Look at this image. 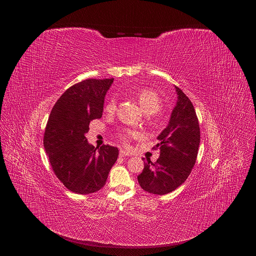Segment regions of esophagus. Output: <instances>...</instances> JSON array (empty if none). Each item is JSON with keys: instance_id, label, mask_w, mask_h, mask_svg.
I'll list each match as a JSON object with an SVG mask.
<instances>
[{"instance_id": "esophagus-1", "label": "esophagus", "mask_w": 256, "mask_h": 256, "mask_svg": "<svg viewBox=\"0 0 256 256\" xmlns=\"http://www.w3.org/2000/svg\"><path fill=\"white\" fill-rule=\"evenodd\" d=\"M130 154L128 153V152H126L124 150L120 151V157H130Z\"/></svg>"}]
</instances>
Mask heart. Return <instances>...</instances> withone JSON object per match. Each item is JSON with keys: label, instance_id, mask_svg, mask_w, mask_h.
Here are the masks:
<instances>
[{"label": "heart", "instance_id": "1", "mask_svg": "<svg viewBox=\"0 0 256 256\" xmlns=\"http://www.w3.org/2000/svg\"><path fill=\"white\" fill-rule=\"evenodd\" d=\"M138 101L140 105V107L142 108V110L144 112V114H155L157 112H160L161 106H162V100L160 95L153 89L151 88H142L140 90H138V92L136 93ZM105 112L109 114H112L116 112V101L114 98H110L107 103L105 104ZM138 132L134 130H130V128H124L122 130H120V132L118 134L120 138L122 140V142H124V144H128L130 140L132 138H136L138 136Z\"/></svg>", "mask_w": 256, "mask_h": 256}]
</instances>
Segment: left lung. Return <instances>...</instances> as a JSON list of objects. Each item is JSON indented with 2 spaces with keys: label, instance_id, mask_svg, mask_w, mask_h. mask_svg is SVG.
<instances>
[{
  "label": "left lung",
  "instance_id": "8db88e82",
  "mask_svg": "<svg viewBox=\"0 0 256 256\" xmlns=\"http://www.w3.org/2000/svg\"><path fill=\"white\" fill-rule=\"evenodd\" d=\"M177 102L168 126L158 136L160 156L155 163L144 162L138 176L140 188L153 194H167L186 180L196 164L200 130L194 107L190 98L175 86Z\"/></svg>",
  "mask_w": 256,
  "mask_h": 256
}]
</instances>
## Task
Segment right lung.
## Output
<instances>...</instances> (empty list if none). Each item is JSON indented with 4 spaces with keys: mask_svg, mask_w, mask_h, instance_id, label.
<instances>
[{
    "mask_svg": "<svg viewBox=\"0 0 256 256\" xmlns=\"http://www.w3.org/2000/svg\"><path fill=\"white\" fill-rule=\"evenodd\" d=\"M114 79H87L58 98L48 118L44 146L56 177L79 194L101 190L118 157L109 144L95 148L86 138L90 122L100 118L104 97Z\"/></svg>",
    "mask_w": 256,
    "mask_h": 256,
    "instance_id": "1",
    "label": "right lung"
}]
</instances>
